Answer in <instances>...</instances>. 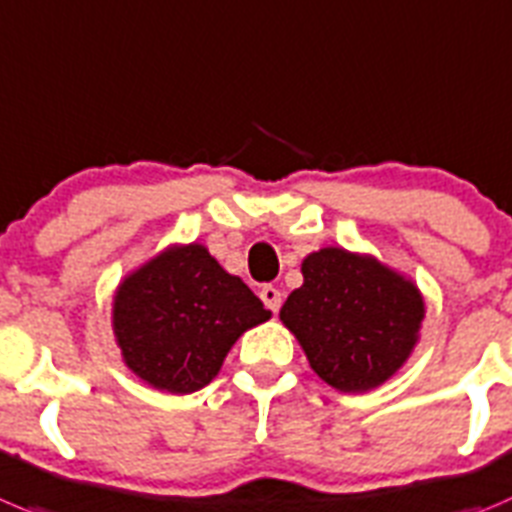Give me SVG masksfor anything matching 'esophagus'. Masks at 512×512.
Here are the masks:
<instances>
[{"label":"esophagus","instance_id":"obj_1","mask_svg":"<svg viewBox=\"0 0 512 512\" xmlns=\"http://www.w3.org/2000/svg\"><path fill=\"white\" fill-rule=\"evenodd\" d=\"M260 298H262V303H265V306L270 308V311H273V313L280 311V303H283V296H280V290L275 288V285H262Z\"/></svg>","mask_w":512,"mask_h":512}]
</instances>
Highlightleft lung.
Returning <instances> with one entry per match:
<instances>
[{
  "label": "left lung",
  "mask_w": 512,
  "mask_h": 512,
  "mask_svg": "<svg viewBox=\"0 0 512 512\" xmlns=\"http://www.w3.org/2000/svg\"><path fill=\"white\" fill-rule=\"evenodd\" d=\"M303 285L280 308L308 365L339 393L388 382L416 349L426 301L413 278L370 252L321 247L303 257Z\"/></svg>",
  "instance_id": "left-lung-1"
}]
</instances>
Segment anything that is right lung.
<instances>
[{
  "label": "right lung",
  "instance_id": "right-lung-1",
  "mask_svg": "<svg viewBox=\"0 0 512 512\" xmlns=\"http://www.w3.org/2000/svg\"><path fill=\"white\" fill-rule=\"evenodd\" d=\"M273 313L199 242L168 245L119 280L114 342L145 385L188 395L209 385L229 349Z\"/></svg>",
  "mask_w": 512,
  "mask_h": 512
}]
</instances>
